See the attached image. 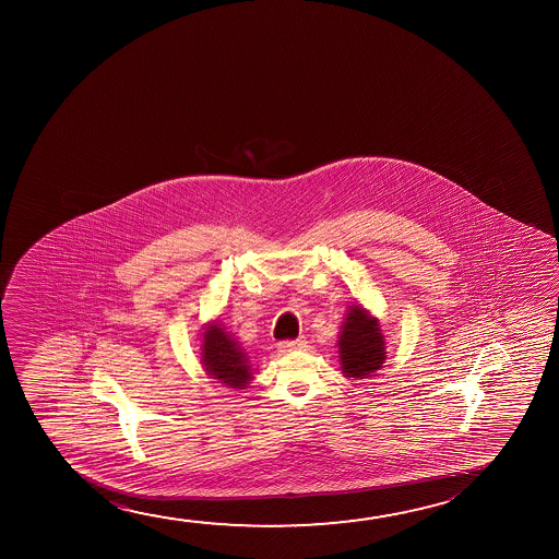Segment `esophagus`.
<instances>
[{
  "label": "esophagus",
  "instance_id": "34e87169",
  "mask_svg": "<svg viewBox=\"0 0 559 559\" xmlns=\"http://www.w3.org/2000/svg\"><path fill=\"white\" fill-rule=\"evenodd\" d=\"M304 347H306V340H304V337H298V340H286V342H281V344H278V352L294 353L299 352V349H304Z\"/></svg>",
  "mask_w": 559,
  "mask_h": 559
}]
</instances>
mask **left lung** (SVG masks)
<instances>
[{
	"label": "left lung",
	"instance_id": "1",
	"mask_svg": "<svg viewBox=\"0 0 559 559\" xmlns=\"http://www.w3.org/2000/svg\"><path fill=\"white\" fill-rule=\"evenodd\" d=\"M340 365L347 378H368L385 360V342L376 317L360 304L349 307L337 340Z\"/></svg>",
	"mask_w": 559,
	"mask_h": 559
}]
</instances>
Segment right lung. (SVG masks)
Returning a JSON list of instances; mask_svg holds the SVG:
<instances>
[{
    "instance_id": "right-lung-1",
    "label": "right lung",
    "mask_w": 559,
    "mask_h": 559,
    "mask_svg": "<svg viewBox=\"0 0 559 559\" xmlns=\"http://www.w3.org/2000/svg\"><path fill=\"white\" fill-rule=\"evenodd\" d=\"M200 362L210 378L227 388L245 390L253 378L250 360L242 352V347L225 332L219 322L207 324L206 330L202 332Z\"/></svg>"
}]
</instances>
